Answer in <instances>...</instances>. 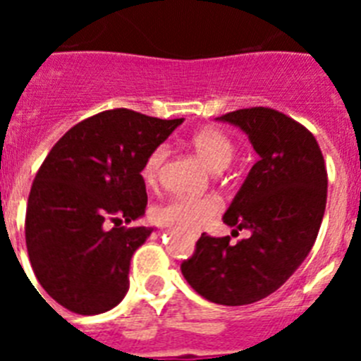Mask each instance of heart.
Returning a JSON list of instances; mask_svg holds the SVG:
<instances>
[{
  "instance_id": "b5f03b06",
  "label": "heart",
  "mask_w": 361,
  "mask_h": 361,
  "mask_svg": "<svg viewBox=\"0 0 361 361\" xmlns=\"http://www.w3.org/2000/svg\"><path fill=\"white\" fill-rule=\"evenodd\" d=\"M190 142L200 161L213 173H219L231 164L235 146L226 133L213 128L200 130V132L193 133ZM166 157H168V146L166 145L157 146L149 152L141 171L142 180L146 184H153L157 180ZM219 212L220 202L216 199H175L166 206L155 209V219L161 224L177 226V228L188 229V231H197L202 226H206V222Z\"/></svg>"
}]
</instances>
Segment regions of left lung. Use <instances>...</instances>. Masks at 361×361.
<instances>
[{
  "label": "left lung",
  "instance_id": "left-lung-1",
  "mask_svg": "<svg viewBox=\"0 0 361 361\" xmlns=\"http://www.w3.org/2000/svg\"><path fill=\"white\" fill-rule=\"evenodd\" d=\"M216 121L240 128L258 155L222 216L250 237L229 244L202 233L180 271L209 302L245 305L275 293L307 258L324 219L327 171L312 133L280 111L244 108Z\"/></svg>",
  "mask_w": 361,
  "mask_h": 361
}]
</instances>
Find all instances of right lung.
I'll use <instances>...</instances> for the list:
<instances>
[{
    "label": "right lung",
    "instance_id": "right-lung-1",
    "mask_svg": "<svg viewBox=\"0 0 361 361\" xmlns=\"http://www.w3.org/2000/svg\"><path fill=\"white\" fill-rule=\"evenodd\" d=\"M183 121L106 110L50 149L28 195L25 238L32 269L57 304L99 314L128 293L130 260L155 228L121 224L145 215L142 166Z\"/></svg>",
    "mask_w": 361,
    "mask_h": 361
}]
</instances>
